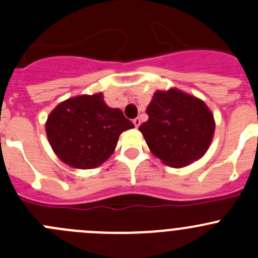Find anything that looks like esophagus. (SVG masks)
Here are the masks:
<instances>
[{
  "label": "esophagus",
  "mask_w": 258,
  "mask_h": 258,
  "mask_svg": "<svg viewBox=\"0 0 258 258\" xmlns=\"http://www.w3.org/2000/svg\"><path fill=\"white\" fill-rule=\"evenodd\" d=\"M140 123H141V119H140L139 117H136V118L134 119V124H135V127H136V128H137V127L140 126Z\"/></svg>",
  "instance_id": "obj_1"
}]
</instances>
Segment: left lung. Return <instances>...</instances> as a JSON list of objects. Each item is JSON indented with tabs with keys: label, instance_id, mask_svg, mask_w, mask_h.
I'll list each match as a JSON object with an SVG mask.
<instances>
[{
	"label": "left lung",
	"instance_id": "8db88e82",
	"mask_svg": "<svg viewBox=\"0 0 258 258\" xmlns=\"http://www.w3.org/2000/svg\"><path fill=\"white\" fill-rule=\"evenodd\" d=\"M140 126L151 152L172 167H183L205 155L215 121L204 101L182 91H157Z\"/></svg>",
	"mask_w": 258,
	"mask_h": 258
}]
</instances>
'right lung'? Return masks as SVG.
<instances>
[{
    "label": "right lung",
    "instance_id": "add662e5",
    "mask_svg": "<svg viewBox=\"0 0 258 258\" xmlns=\"http://www.w3.org/2000/svg\"><path fill=\"white\" fill-rule=\"evenodd\" d=\"M134 123L119 108H111L102 93L83 95L59 103L46 122V134L54 153L66 165L90 170L105 162L119 135Z\"/></svg>",
    "mask_w": 258,
    "mask_h": 258
}]
</instances>
